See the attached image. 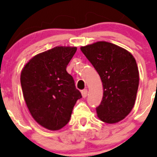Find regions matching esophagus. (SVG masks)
I'll return each instance as SVG.
<instances>
[{
    "label": "esophagus",
    "mask_w": 157,
    "mask_h": 157,
    "mask_svg": "<svg viewBox=\"0 0 157 157\" xmlns=\"http://www.w3.org/2000/svg\"><path fill=\"white\" fill-rule=\"evenodd\" d=\"M87 93H88L87 90H82V91H81V94H82V96H83V98H86V96H87Z\"/></svg>",
    "instance_id": "obj_1"
}]
</instances>
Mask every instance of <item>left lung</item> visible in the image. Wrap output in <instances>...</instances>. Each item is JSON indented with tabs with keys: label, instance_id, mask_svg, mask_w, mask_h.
Wrapping results in <instances>:
<instances>
[{
	"label": "left lung",
	"instance_id": "1",
	"mask_svg": "<svg viewBox=\"0 0 157 157\" xmlns=\"http://www.w3.org/2000/svg\"><path fill=\"white\" fill-rule=\"evenodd\" d=\"M99 74L103 86V96L96 108L102 121L115 124L124 119L135 103L139 85V71L131 53L107 42L80 47Z\"/></svg>",
	"mask_w": 157,
	"mask_h": 157
}]
</instances>
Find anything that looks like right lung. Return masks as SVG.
Here are the masks:
<instances>
[{
	"mask_svg": "<svg viewBox=\"0 0 157 157\" xmlns=\"http://www.w3.org/2000/svg\"><path fill=\"white\" fill-rule=\"evenodd\" d=\"M77 47L57 46L35 55L21 71L20 83L27 108L35 121L51 131L69 122L81 93L66 71Z\"/></svg>",
	"mask_w": 157,
	"mask_h": 157,
	"instance_id": "add662e5",
	"label": "right lung"
}]
</instances>
